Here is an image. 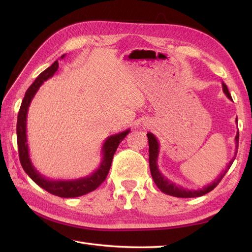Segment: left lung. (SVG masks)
<instances>
[{
  "label": "left lung",
  "mask_w": 252,
  "mask_h": 252,
  "mask_svg": "<svg viewBox=\"0 0 252 252\" xmlns=\"http://www.w3.org/2000/svg\"><path fill=\"white\" fill-rule=\"evenodd\" d=\"M222 88H223V92L225 93L227 97L232 100V96L228 92V89L226 87V84L222 82ZM237 118H236V123H237ZM147 137H148V144H149V168H151V173L154 179L155 184L157 185L158 189L161 190L162 192L170 196H174V197H180V198H192V197H199L207 194V192L211 191L215 187L220 183L221 180L224 178V175L226 174L228 169L231 168V165L233 161L235 160V157H236L237 154V149H238V141H239V132L237 131L236 136H235V153H234V157L232 158L231 161L228 162L226 165L225 170L222 171V173L218 176V178L212 182V183L208 184L207 186L202 187V189H183V187L180 185H176L173 183L172 181L168 180L165 176L160 172V170L158 168V156H159V149H160V144L157 140V137L155 136L153 133L148 132L147 133Z\"/></svg>",
  "instance_id": "8db88e82"
}]
</instances>
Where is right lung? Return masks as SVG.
Segmentation results:
<instances>
[{"instance_id":"add662e5","label":"right lung","mask_w":252,"mask_h":252,"mask_svg":"<svg viewBox=\"0 0 252 252\" xmlns=\"http://www.w3.org/2000/svg\"><path fill=\"white\" fill-rule=\"evenodd\" d=\"M65 56L66 54H63L61 58H63ZM57 69L58 61L53 63L51 67L45 69L43 72H41L39 77L35 79V81L27 90L25 97L23 101H21L17 118L18 153L21 167H23L25 172L29 175V178L35 184L55 196L63 198H72L88 194V192L97 189L103 183L107 174L109 172L112 158H114L117 148L122 142L123 138L129 134L130 129L117 133V134H112L106 138L103 144V147H101L100 163L98 168L92 174L74 180H50L42 175L34 168V165L30 159L28 140H27V116H28V109L31 104V100L33 99L37 90L40 89L44 81L54 76Z\"/></svg>"}]
</instances>
